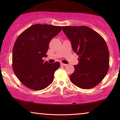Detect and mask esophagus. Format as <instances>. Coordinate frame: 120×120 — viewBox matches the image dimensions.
I'll use <instances>...</instances> for the list:
<instances>
[{
	"instance_id": "obj_1",
	"label": "esophagus",
	"mask_w": 120,
	"mask_h": 120,
	"mask_svg": "<svg viewBox=\"0 0 120 120\" xmlns=\"http://www.w3.org/2000/svg\"><path fill=\"white\" fill-rule=\"evenodd\" d=\"M60 65H63V66H66V65H67L68 64H64V63H62V62H60Z\"/></svg>"
}]
</instances>
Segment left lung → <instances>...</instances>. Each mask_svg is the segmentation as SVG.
I'll use <instances>...</instances> for the list:
<instances>
[{"label": "left lung", "mask_w": 120, "mask_h": 120, "mask_svg": "<svg viewBox=\"0 0 120 120\" xmlns=\"http://www.w3.org/2000/svg\"><path fill=\"white\" fill-rule=\"evenodd\" d=\"M71 41L79 63L70 76L72 83L82 89H91L99 84L109 68V52L105 41L87 26H63Z\"/></svg>", "instance_id": "obj_1"}]
</instances>
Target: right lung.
<instances>
[{"mask_svg": "<svg viewBox=\"0 0 120 120\" xmlns=\"http://www.w3.org/2000/svg\"><path fill=\"white\" fill-rule=\"evenodd\" d=\"M62 30L61 26L34 24L20 34L12 50V68L22 84L39 91L51 84L54 73L60 67L56 62L50 64L42 60L47 57L52 38Z\"/></svg>", "mask_w": 120, "mask_h": 120, "instance_id": "1", "label": "right lung"}]
</instances>
